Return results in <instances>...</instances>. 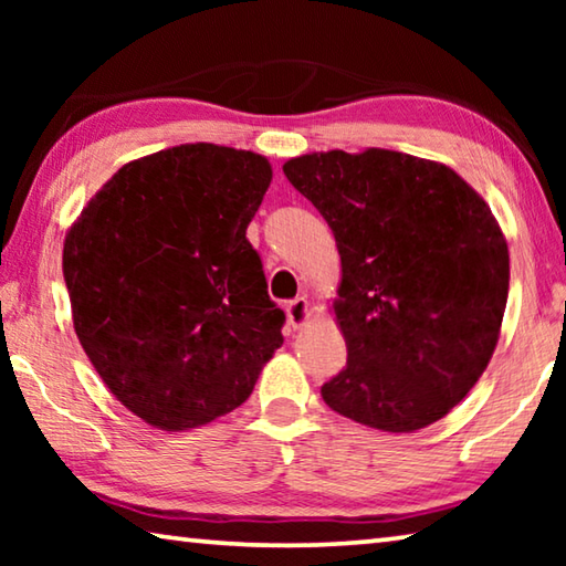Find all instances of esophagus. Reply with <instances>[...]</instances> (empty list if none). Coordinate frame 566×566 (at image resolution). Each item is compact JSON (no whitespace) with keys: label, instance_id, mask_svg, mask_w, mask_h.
Instances as JSON below:
<instances>
[{"label":"esophagus","instance_id":"1","mask_svg":"<svg viewBox=\"0 0 566 566\" xmlns=\"http://www.w3.org/2000/svg\"><path fill=\"white\" fill-rule=\"evenodd\" d=\"M286 312V319H290L292 327H302V324L310 319V304H306L304 296H296V300H290L284 306Z\"/></svg>","mask_w":566,"mask_h":566}]
</instances>
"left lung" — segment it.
Returning a JSON list of instances; mask_svg holds the SVG:
<instances>
[{
    "mask_svg": "<svg viewBox=\"0 0 566 566\" xmlns=\"http://www.w3.org/2000/svg\"><path fill=\"white\" fill-rule=\"evenodd\" d=\"M284 175L327 219L342 256L334 312L347 367L322 399L385 432L442 419L500 339L510 252L492 209L457 171L389 149L304 155Z\"/></svg>",
    "mask_w": 566,
    "mask_h": 566,
    "instance_id": "obj_1",
    "label": "left lung"
}]
</instances>
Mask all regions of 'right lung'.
<instances>
[{"mask_svg":"<svg viewBox=\"0 0 566 566\" xmlns=\"http://www.w3.org/2000/svg\"><path fill=\"white\" fill-rule=\"evenodd\" d=\"M270 161L181 145L129 161L64 242L74 332L104 385L151 427L195 429L244 405L282 347L247 227Z\"/></svg>","mask_w":566,"mask_h":566,"instance_id":"right-lung-1","label":"right lung"}]
</instances>
